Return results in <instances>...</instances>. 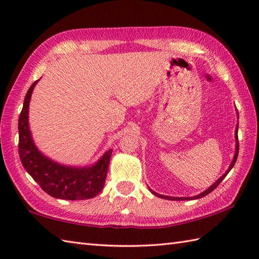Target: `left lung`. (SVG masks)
Returning a JSON list of instances; mask_svg holds the SVG:
<instances>
[{
    "label": "left lung",
    "instance_id": "1",
    "mask_svg": "<svg viewBox=\"0 0 259 259\" xmlns=\"http://www.w3.org/2000/svg\"><path fill=\"white\" fill-rule=\"evenodd\" d=\"M235 139H236V152H235V156H234V159H233V161H232V163H230V166H229V168L227 169V171L225 172L221 178H219L216 183L214 184H212L210 187H209L208 189H206L205 191L203 192H201V194H199V195H197V196H194V197H169V196H163V195H159V194H157V192H155L153 190H151L150 188H149V190L152 192L153 195L155 196H157V197H159V198H163V199H168V200H194V199H199V198H202V197H205V196H207L208 194H210V192L216 188V187H218V185L222 183V181L224 180V178L226 177L227 176V174L230 171V170H232V168L234 167V164H235V162H236V160H237V157H238V151H239V144H238V124H237V126H236V131H235Z\"/></svg>",
    "mask_w": 259,
    "mask_h": 259
}]
</instances>
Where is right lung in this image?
Masks as SVG:
<instances>
[{
    "instance_id": "right-lung-1",
    "label": "right lung",
    "mask_w": 259,
    "mask_h": 259,
    "mask_svg": "<svg viewBox=\"0 0 259 259\" xmlns=\"http://www.w3.org/2000/svg\"><path fill=\"white\" fill-rule=\"evenodd\" d=\"M33 82L24 98L19 117V155L24 169L43 191L58 199L82 200L96 197L106 183L112 149L108 150L91 167H68L52 161L37 150L29 129V104Z\"/></svg>"
}]
</instances>
